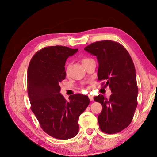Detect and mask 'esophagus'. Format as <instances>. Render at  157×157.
Instances as JSON below:
<instances>
[{
    "label": "esophagus",
    "instance_id": "esophagus-1",
    "mask_svg": "<svg viewBox=\"0 0 157 157\" xmlns=\"http://www.w3.org/2000/svg\"><path fill=\"white\" fill-rule=\"evenodd\" d=\"M89 99H90L91 101H93V95H89Z\"/></svg>",
    "mask_w": 157,
    "mask_h": 157
}]
</instances>
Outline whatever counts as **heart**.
<instances>
[{
  "instance_id": "1",
  "label": "heart",
  "mask_w": 157,
  "mask_h": 157,
  "mask_svg": "<svg viewBox=\"0 0 157 157\" xmlns=\"http://www.w3.org/2000/svg\"><path fill=\"white\" fill-rule=\"evenodd\" d=\"M87 60H88V59H83L82 62H84V61ZM69 70H70V66H67L66 69V74H68V73L69 72Z\"/></svg>"
}]
</instances>
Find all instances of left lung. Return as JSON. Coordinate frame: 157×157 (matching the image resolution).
<instances>
[{"instance_id":"left-lung-1","label":"left lung","mask_w":157,"mask_h":157,"mask_svg":"<svg viewBox=\"0 0 157 157\" xmlns=\"http://www.w3.org/2000/svg\"><path fill=\"white\" fill-rule=\"evenodd\" d=\"M84 50L97 57L98 79L106 81L105 86L113 93L109 99L102 95L94 97L102 106L98 116L100 129L116 133L130 124L137 108L138 88L133 60L122 44L109 40L92 43Z\"/></svg>"}]
</instances>
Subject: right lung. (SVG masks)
Returning <instances> with one entry per match:
<instances>
[{
	"mask_svg": "<svg viewBox=\"0 0 157 157\" xmlns=\"http://www.w3.org/2000/svg\"><path fill=\"white\" fill-rule=\"evenodd\" d=\"M78 51L64 46L45 47L33 56L28 69L31 110L43 130L59 140L77 135L79 117L90 102L82 94L70 95L66 101L60 93L59 84L66 78V61Z\"/></svg>",
	"mask_w": 157,
	"mask_h": 157,
	"instance_id": "right-lung-1",
	"label": "right lung"
}]
</instances>
